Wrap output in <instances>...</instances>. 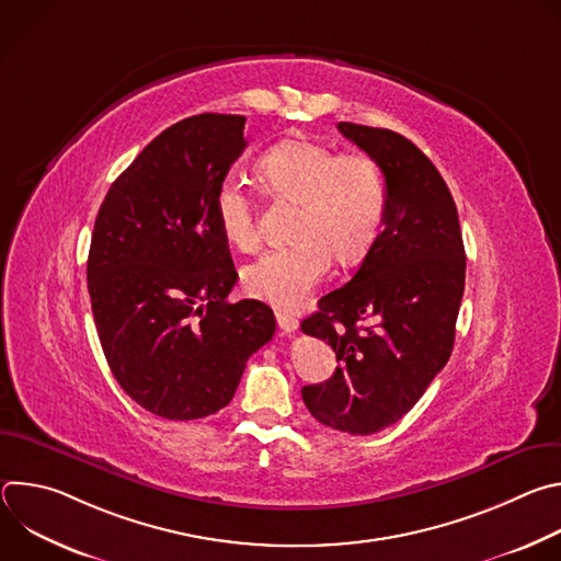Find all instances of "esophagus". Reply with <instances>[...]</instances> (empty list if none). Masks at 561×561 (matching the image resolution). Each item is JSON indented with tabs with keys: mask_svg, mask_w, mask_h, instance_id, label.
<instances>
[{
	"mask_svg": "<svg viewBox=\"0 0 561 561\" xmlns=\"http://www.w3.org/2000/svg\"><path fill=\"white\" fill-rule=\"evenodd\" d=\"M275 319H277V327H279V331L282 333H295L297 331V327H299V322H297V317L295 314H290V312H286V310H275Z\"/></svg>",
	"mask_w": 561,
	"mask_h": 561,
	"instance_id": "1",
	"label": "esophagus"
}]
</instances>
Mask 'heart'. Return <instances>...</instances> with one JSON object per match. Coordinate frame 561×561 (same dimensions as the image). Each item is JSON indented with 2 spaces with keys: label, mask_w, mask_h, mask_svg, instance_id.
I'll list each match as a JSON object with an SVG mask.
<instances>
[{
  "label": "heart",
  "mask_w": 561,
  "mask_h": 561,
  "mask_svg": "<svg viewBox=\"0 0 561 561\" xmlns=\"http://www.w3.org/2000/svg\"><path fill=\"white\" fill-rule=\"evenodd\" d=\"M262 171L279 197L301 202L295 228L299 244L262 255L244 268L242 279L249 295L295 308L329 275L331 253L346 264L368 253L386 215V180L375 159L340 154L308 139L273 146ZM215 217L230 247L247 253L257 249L255 208L242 178L226 175L219 182Z\"/></svg>",
  "instance_id": "heart-1"
}]
</instances>
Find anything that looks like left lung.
Masks as SVG:
<instances>
[{
	"instance_id": "obj_1",
	"label": "left lung",
	"mask_w": 561,
	"mask_h": 561,
	"mask_svg": "<svg viewBox=\"0 0 561 561\" xmlns=\"http://www.w3.org/2000/svg\"><path fill=\"white\" fill-rule=\"evenodd\" d=\"M337 128L379 164L388 204L353 279L301 322L340 362L329 381L304 386L301 399L324 426L373 435L402 420L446 366L466 255L453 195L411 139L351 122Z\"/></svg>"
}]
</instances>
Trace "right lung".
I'll use <instances>...</instances> for the list:
<instances>
[{
    "mask_svg": "<svg viewBox=\"0 0 561 561\" xmlns=\"http://www.w3.org/2000/svg\"><path fill=\"white\" fill-rule=\"evenodd\" d=\"M244 115L204 113L159 133L108 188L91 239L89 293L102 351L148 413L188 422L224 409L275 335L237 282L215 193L247 148Z\"/></svg>",
    "mask_w": 561,
    "mask_h": 561,
    "instance_id": "1",
    "label": "right lung"
}]
</instances>
